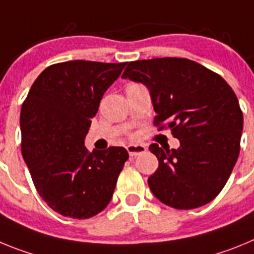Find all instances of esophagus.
<instances>
[{
  "label": "esophagus",
  "instance_id": "1",
  "mask_svg": "<svg viewBox=\"0 0 254 254\" xmlns=\"http://www.w3.org/2000/svg\"><path fill=\"white\" fill-rule=\"evenodd\" d=\"M127 151H128L129 156H138V155L146 152V147L143 145H128Z\"/></svg>",
  "mask_w": 254,
  "mask_h": 254
}]
</instances>
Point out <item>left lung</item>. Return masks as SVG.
<instances>
[{
	"label": "left lung",
	"mask_w": 254,
	"mask_h": 254,
	"mask_svg": "<svg viewBox=\"0 0 254 254\" xmlns=\"http://www.w3.org/2000/svg\"><path fill=\"white\" fill-rule=\"evenodd\" d=\"M122 78L142 82L156 112L154 125L170 129L178 149L150 145L159 167L149 177L154 196L177 210L215 198L226 185L241 150L243 113L228 82L187 58L129 62Z\"/></svg>",
	"instance_id": "8db88e82"
}]
</instances>
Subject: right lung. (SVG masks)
I'll list each match as a JSON object with an SVG mask.
<instances>
[{"instance_id":"add662e5","label":"right lung","mask_w":254,"mask_h":254,"mask_svg":"<svg viewBox=\"0 0 254 254\" xmlns=\"http://www.w3.org/2000/svg\"><path fill=\"white\" fill-rule=\"evenodd\" d=\"M127 62L68 61L47 67L20 114L22 158L38 193L58 214L89 219L111 202L128 159L125 147H85L91 120Z\"/></svg>"}]
</instances>
